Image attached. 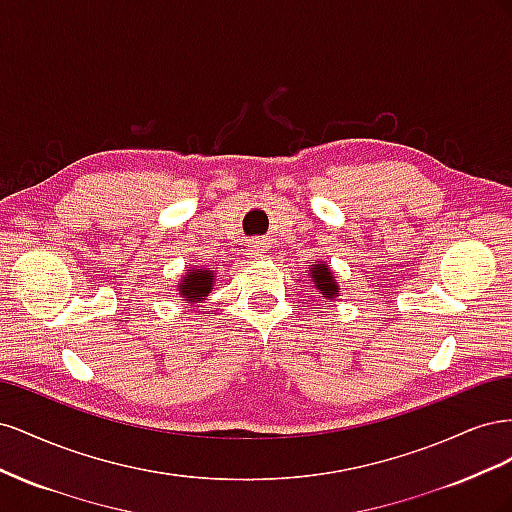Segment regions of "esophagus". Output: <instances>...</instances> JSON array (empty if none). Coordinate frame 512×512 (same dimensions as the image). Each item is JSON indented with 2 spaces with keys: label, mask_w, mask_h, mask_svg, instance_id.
Here are the masks:
<instances>
[{
  "label": "esophagus",
  "mask_w": 512,
  "mask_h": 512,
  "mask_svg": "<svg viewBox=\"0 0 512 512\" xmlns=\"http://www.w3.org/2000/svg\"><path fill=\"white\" fill-rule=\"evenodd\" d=\"M267 252H269V247H267L265 241L256 239V241L250 243V254H252V258H265Z\"/></svg>",
  "instance_id": "1"
}]
</instances>
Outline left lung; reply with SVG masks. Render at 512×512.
<instances>
[{"label": "left lung", "instance_id": "1", "mask_svg": "<svg viewBox=\"0 0 512 512\" xmlns=\"http://www.w3.org/2000/svg\"><path fill=\"white\" fill-rule=\"evenodd\" d=\"M309 277H312L316 292H320L324 299L335 301L337 297H342V288H339V282L333 277V269L329 262L318 260L316 265H307Z\"/></svg>", "mask_w": 512, "mask_h": 512}]
</instances>
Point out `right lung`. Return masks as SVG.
Segmentation results:
<instances>
[{
	"label": "right lung",
	"instance_id": "right-lung-1",
	"mask_svg": "<svg viewBox=\"0 0 512 512\" xmlns=\"http://www.w3.org/2000/svg\"><path fill=\"white\" fill-rule=\"evenodd\" d=\"M215 284V271L207 269V267H185V275L177 284V294L179 301L188 303V305H198L203 303L209 292L213 290Z\"/></svg>",
	"mask_w": 512,
	"mask_h": 512
}]
</instances>
